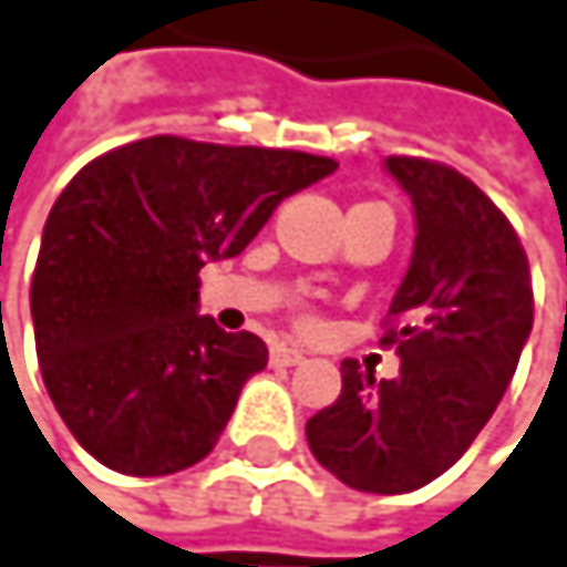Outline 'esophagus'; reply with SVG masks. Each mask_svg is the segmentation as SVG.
<instances>
[{
	"instance_id": "34e87169",
	"label": "esophagus",
	"mask_w": 567,
	"mask_h": 567,
	"mask_svg": "<svg viewBox=\"0 0 567 567\" xmlns=\"http://www.w3.org/2000/svg\"><path fill=\"white\" fill-rule=\"evenodd\" d=\"M306 355L292 346H275L271 349V367H299Z\"/></svg>"
}]
</instances>
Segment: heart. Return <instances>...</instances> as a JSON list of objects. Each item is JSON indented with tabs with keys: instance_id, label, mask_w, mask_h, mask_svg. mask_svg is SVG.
I'll return each instance as SVG.
<instances>
[{
	"instance_id": "heart-1",
	"label": "heart",
	"mask_w": 567,
	"mask_h": 567,
	"mask_svg": "<svg viewBox=\"0 0 567 567\" xmlns=\"http://www.w3.org/2000/svg\"><path fill=\"white\" fill-rule=\"evenodd\" d=\"M302 326H306V329H309V326H312V319H309V316H306V319H302Z\"/></svg>"
}]
</instances>
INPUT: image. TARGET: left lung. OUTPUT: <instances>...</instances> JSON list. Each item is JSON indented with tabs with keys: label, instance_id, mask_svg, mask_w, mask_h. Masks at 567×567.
Returning <instances> with one entry per match:
<instances>
[{
	"label": "left lung",
	"instance_id": "8db88e82",
	"mask_svg": "<svg viewBox=\"0 0 567 567\" xmlns=\"http://www.w3.org/2000/svg\"><path fill=\"white\" fill-rule=\"evenodd\" d=\"M416 212L403 286L383 319L400 377L342 362V393L306 423L316 461L367 494H406L454 467L497 410L535 322L528 255L461 171L393 154Z\"/></svg>",
	"mask_w": 567,
	"mask_h": 567
}]
</instances>
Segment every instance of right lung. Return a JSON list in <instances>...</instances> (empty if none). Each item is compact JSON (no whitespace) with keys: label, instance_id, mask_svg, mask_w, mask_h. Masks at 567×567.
<instances>
[{"label":"right lung","instance_id":"1","mask_svg":"<svg viewBox=\"0 0 567 567\" xmlns=\"http://www.w3.org/2000/svg\"><path fill=\"white\" fill-rule=\"evenodd\" d=\"M336 167L157 134L100 154L63 187L29 306L43 383L86 454L131 477L212 454L268 349L197 316V271L245 251L281 197Z\"/></svg>","mask_w":567,"mask_h":567}]
</instances>
